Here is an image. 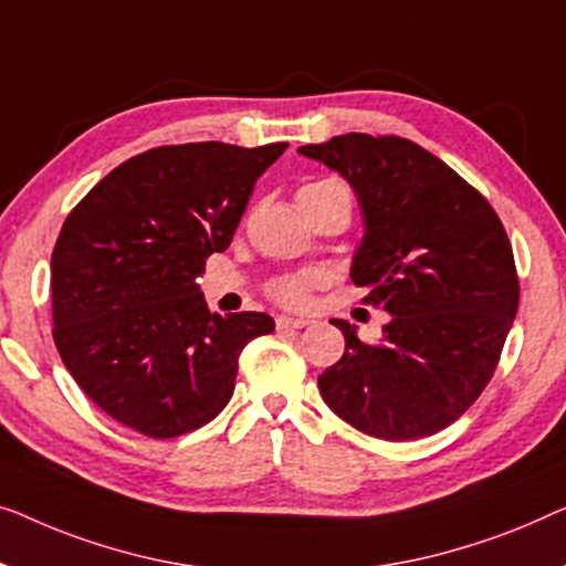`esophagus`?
Wrapping results in <instances>:
<instances>
[{
	"instance_id": "1",
	"label": "esophagus",
	"mask_w": 566,
	"mask_h": 566,
	"mask_svg": "<svg viewBox=\"0 0 566 566\" xmlns=\"http://www.w3.org/2000/svg\"><path fill=\"white\" fill-rule=\"evenodd\" d=\"M305 325H310L307 317H290V315H280V317H276V328H280V331L305 328Z\"/></svg>"
}]
</instances>
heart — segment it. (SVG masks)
I'll use <instances>...</instances> for the list:
<instances>
[{"instance_id":"1","label":"heart","mask_w":566,"mask_h":566,"mask_svg":"<svg viewBox=\"0 0 566 566\" xmlns=\"http://www.w3.org/2000/svg\"><path fill=\"white\" fill-rule=\"evenodd\" d=\"M325 187H336V181H313V185H305L300 189V192H315V189H325ZM317 280L310 274H300V276H284L274 284V297L282 302V305H290V307H302L307 305L310 300V290H313V284Z\"/></svg>"}]
</instances>
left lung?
<instances>
[{
    "label": "left lung",
    "instance_id": "obj_1",
    "mask_svg": "<svg viewBox=\"0 0 566 566\" xmlns=\"http://www.w3.org/2000/svg\"><path fill=\"white\" fill-rule=\"evenodd\" d=\"M297 150L352 185L364 218L352 280L392 315L377 344L331 321L346 352L317 377L325 405L381 441L443 431L488 387L518 310L503 222L441 158L397 135Z\"/></svg>",
    "mask_w": 566,
    "mask_h": 566
}]
</instances>
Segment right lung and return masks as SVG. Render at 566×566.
Segmentation results:
<instances>
[{
    "label": "right lung",
    "mask_w": 566,
    "mask_h": 566,
    "mask_svg": "<svg viewBox=\"0 0 566 566\" xmlns=\"http://www.w3.org/2000/svg\"><path fill=\"white\" fill-rule=\"evenodd\" d=\"M290 143H185L127 158L63 222L51 259L53 338L86 397L174 439L218 416L266 313L205 305V259L233 241L253 185Z\"/></svg>",
    "instance_id": "add662e5"
}]
</instances>
